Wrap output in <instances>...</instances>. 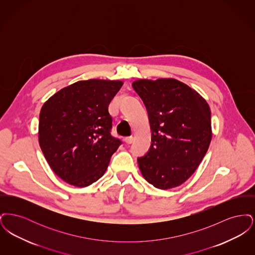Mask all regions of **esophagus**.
<instances>
[{"label": "esophagus", "mask_w": 255, "mask_h": 255, "mask_svg": "<svg viewBox=\"0 0 255 255\" xmlns=\"http://www.w3.org/2000/svg\"><path fill=\"white\" fill-rule=\"evenodd\" d=\"M124 141L127 143V144H131L133 141V136H127L124 138Z\"/></svg>", "instance_id": "1"}]
</instances>
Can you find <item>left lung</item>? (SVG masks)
<instances>
[{"label":"left lung","mask_w":255,"mask_h":255,"mask_svg":"<svg viewBox=\"0 0 255 255\" xmlns=\"http://www.w3.org/2000/svg\"><path fill=\"white\" fill-rule=\"evenodd\" d=\"M145 105L151 146L137 158L147 182L158 189L181 185L194 173L210 144L211 113L205 98L173 78L133 81Z\"/></svg>","instance_id":"obj_1"}]
</instances>
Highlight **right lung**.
<instances>
[{"instance_id":"right-lung-1","label":"right lung","mask_w":255,"mask_h":255,"mask_svg":"<svg viewBox=\"0 0 255 255\" xmlns=\"http://www.w3.org/2000/svg\"><path fill=\"white\" fill-rule=\"evenodd\" d=\"M120 80L90 79L61 89L39 116V144L52 171L76 187L100 179L122 141L111 134L110 102Z\"/></svg>"}]
</instances>
